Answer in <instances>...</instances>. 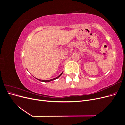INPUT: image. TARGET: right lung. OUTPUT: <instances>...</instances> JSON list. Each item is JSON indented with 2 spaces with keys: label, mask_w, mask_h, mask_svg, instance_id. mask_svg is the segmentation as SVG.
Returning <instances> with one entry per match:
<instances>
[{
  "label": "right lung",
  "mask_w": 125,
  "mask_h": 125,
  "mask_svg": "<svg viewBox=\"0 0 125 125\" xmlns=\"http://www.w3.org/2000/svg\"><path fill=\"white\" fill-rule=\"evenodd\" d=\"M63 73V72L62 73H60V74H59L58 77H57L56 78H54V79H50V80H41V79H37V80H39V81H42V82H50V81H52V80H55V79H58L59 77H60L61 76V75H62V74Z\"/></svg>",
  "instance_id": "right-lung-1"
}]
</instances>
